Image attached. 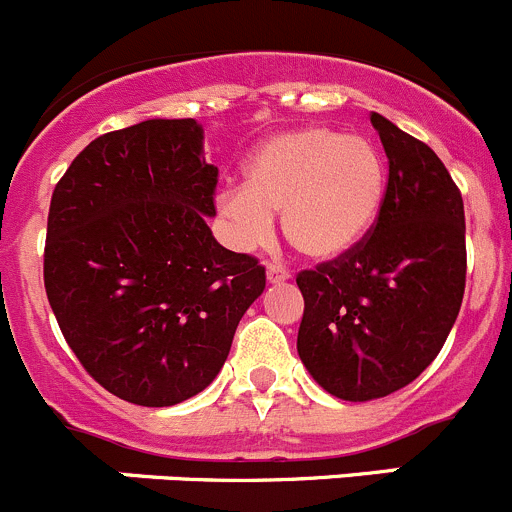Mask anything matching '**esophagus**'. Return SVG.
I'll list each match as a JSON object with an SVG mask.
<instances>
[{
  "mask_svg": "<svg viewBox=\"0 0 512 512\" xmlns=\"http://www.w3.org/2000/svg\"><path fill=\"white\" fill-rule=\"evenodd\" d=\"M290 280V272L280 265H267V282L270 285H277V282H287Z\"/></svg>",
  "mask_w": 512,
  "mask_h": 512,
  "instance_id": "34e87169",
  "label": "esophagus"
}]
</instances>
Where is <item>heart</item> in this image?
<instances>
[{"label":"heart","mask_w":512,"mask_h":512,"mask_svg":"<svg viewBox=\"0 0 512 512\" xmlns=\"http://www.w3.org/2000/svg\"><path fill=\"white\" fill-rule=\"evenodd\" d=\"M388 165L362 135L312 124L262 142L245 165L242 187L217 197V215L240 250L270 240L272 215L292 250L315 262L355 250L380 217Z\"/></svg>","instance_id":"obj_1"}]
</instances>
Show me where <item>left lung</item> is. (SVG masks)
<instances>
[{
	"mask_svg": "<svg viewBox=\"0 0 512 512\" xmlns=\"http://www.w3.org/2000/svg\"><path fill=\"white\" fill-rule=\"evenodd\" d=\"M390 175L370 235L302 270L297 352L322 390L365 403L405 388L438 357L465 292L460 190L425 142L370 114Z\"/></svg>",
	"mask_w": 512,
	"mask_h": 512,
	"instance_id": "8db88e82",
	"label": "left lung"
}]
</instances>
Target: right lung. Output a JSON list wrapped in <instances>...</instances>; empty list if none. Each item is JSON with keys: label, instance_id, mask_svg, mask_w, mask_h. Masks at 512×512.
I'll return each mask as SVG.
<instances>
[{"label": "right lung", "instance_id": "1", "mask_svg": "<svg viewBox=\"0 0 512 512\" xmlns=\"http://www.w3.org/2000/svg\"><path fill=\"white\" fill-rule=\"evenodd\" d=\"M202 124L147 119L89 142L52 192L44 290L84 370L117 398L170 408L230 355L265 267L225 250Z\"/></svg>", "mask_w": 512, "mask_h": 512}]
</instances>
